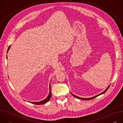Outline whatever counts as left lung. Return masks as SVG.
Returning <instances> with one entry per match:
<instances>
[{"label":"left lung","instance_id":"1","mask_svg":"<svg viewBox=\"0 0 123 123\" xmlns=\"http://www.w3.org/2000/svg\"><path fill=\"white\" fill-rule=\"evenodd\" d=\"M110 85H109V86L107 87V89H106V90H105L104 92H102L101 93H100V94H98V95H96V96H94V97H91V98H81V97H78V96H76V95H74V94H73L72 93V95L74 97H75V98H78V99H82V100H92V99H93V98H95V97H97L98 96H99V95H101V94H103V93H104L105 92H106L108 90V89L109 88V87H110Z\"/></svg>","mask_w":123,"mask_h":123}]
</instances>
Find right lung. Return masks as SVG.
Listing matches in <instances>:
<instances>
[{
	"label": "right lung",
	"mask_w": 123,
	"mask_h": 123,
	"mask_svg": "<svg viewBox=\"0 0 123 123\" xmlns=\"http://www.w3.org/2000/svg\"><path fill=\"white\" fill-rule=\"evenodd\" d=\"M11 45H10V46H9V47L8 48V50H7V52H8V50H9V49H10V47H11ZM50 84H49V94L48 96H47V97L45 99H44V100H42V101H39V102H30L31 103L34 104H36V105H42V104H45V103L48 102L49 101V100H50V97H51V92H50Z\"/></svg>",
	"instance_id": "right-lung-1"
}]
</instances>
